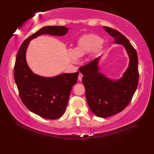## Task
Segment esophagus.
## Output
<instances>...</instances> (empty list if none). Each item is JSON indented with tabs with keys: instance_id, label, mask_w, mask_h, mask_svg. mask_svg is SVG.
Segmentation results:
<instances>
[{
	"instance_id": "34e87169",
	"label": "esophagus",
	"mask_w": 154,
	"mask_h": 154,
	"mask_svg": "<svg viewBox=\"0 0 154 154\" xmlns=\"http://www.w3.org/2000/svg\"><path fill=\"white\" fill-rule=\"evenodd\" d=\"M82 77H83V75L81 73H79V77H78V79H79V81H81L82 80Z\"/></svg>"
}]
</instances>
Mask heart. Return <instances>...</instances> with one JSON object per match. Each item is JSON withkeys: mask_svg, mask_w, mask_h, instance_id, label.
Returning a JSON list of instances; mask_svg holds the SVG:
<instances>
[{"mask_svg": "<svg viewBox=\"0 0 154 154\" xmlns=\"http://www.w3.org/2000/svg\"><path fill=\"white\" fill-rule=\"evenodd\" d=\"M102 39L94 34H87L77 40L73 49L67 51V57L71 62L75 63L79 58L89 53H95L102 46Z\"/></svg>", "mask_w": 154, "mask_h": 154, "instance_id": "b5f03b06", "label": "heart"}]
</instances>
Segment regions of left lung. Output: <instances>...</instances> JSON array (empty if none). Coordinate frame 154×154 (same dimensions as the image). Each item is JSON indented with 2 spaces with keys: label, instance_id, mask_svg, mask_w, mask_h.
<instances>
[{
  "label": "left lung",
  "instance_id": "8db88e82",
  "mask_svg": "<svg viewBox=\"0 0 154 154\" xmlns=\"http://www.w3.org/2000/svg\"><path fill=\"white\" fill-rule=\"evenodd\" d=\"M103 28L114 38V43L125 48L129 57L126 71L118 80L107 77L99 71L101 56L79 70L83 75L82 81L91 110L97 116L106 118L121 112L130 103L138 87L139 73L138 55L129 40L119 31L106 26Z\"/></svg>",
  "mask_w": 154,
  "mask_h": 154
}]
</instances>
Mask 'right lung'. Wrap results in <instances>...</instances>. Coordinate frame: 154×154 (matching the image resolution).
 <instances>
[{
  "label": "right lung",
  "mask_w": 154,
  "mask_h": 154,
  "mask_svg": "<svg viewBox=\"0 0 154 154\" xmlns=\"http://www.w3.org/2000/svg\"><path fill=\"white\" fill-rule=\"evenodd\" d=\"M68 30L66 27L58 26L42 28L24 41L16 55L14 75L20 97L29 110L44 119L55 120L63 115L79 73H62L51 77L35 74L27 63L26 50L30 42L38 36H62Z\"/></svg>",
  "instance_id": "right-lung-1"
}]
</instances>
